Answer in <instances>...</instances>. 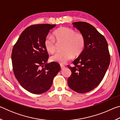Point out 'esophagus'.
I'll list each match as a JSON object with an SVG mask.
<instances>
[{"instance_id": "34e87169", "label": "esophagus", "mask_w": 120, "mask_h": 120, "mask_svg": "<svg viewBox=\"0 0 120 120\" xmlns=\"http://www.w3.org/2000/svg\"><path fill=\"white\" fill-rule=\"evenodd\" d=\"M60 67H61V69H64L65 68V66H64V65L61 64H60Z\"/></svg>"}]
</instances>
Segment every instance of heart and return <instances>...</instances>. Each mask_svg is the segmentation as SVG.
I'll return each instance as SVG.
<instances>
[{
	"label": "heart",
	"instance_id": "obj_1",
	"mask_svg": "<svg viewBox=\"0 0 120 120\" xmlns=\"http://www.w3.org/2000/svg\"><path fill=\"white\" fill-rule=\"evenodd\" d=\"M54 38L48 36L44 41L46 50L53 53L56 50V42H64L62 51L58 52L51 57L52 61L64 64L73 57H77L84 51L86 44L84 35L81 33H77L75 30L67 27H61L53 33Z\"/></svg>",
	"mask_w": 120,
	"mask_h": 120
}]
</instances>
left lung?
<instances>
[{"instance_id": "8db88e82", "label": "left lung", "mask_w": 120, "mask_h": 120, "mask_svg": "<svg viewBox=\"0 0 120 120\" xmlns=\"http://www.w3.org/2000/svg\"><path fill=\"white\" fill-rule=\"evenodd\" d=\"M74 26L84 35V51L69 67L71 75L68 79L69 87L78 93L93 90L103 80L110 63L108 44L104 36L86 22H76Z\"/></svg>"}]
</instances>
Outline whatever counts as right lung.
Segmentation results:
<instances>
[{
	"mask_svg": "<svg viewBox=\"0 0 120 120\" xmlns=\"http://www.w3.org/2000/svg\"><path fill=\"white\" fill-rule=\"evenodd\" d=\"M56 26L36 24L27 27L12 50V64L16 78L24 89L33 94L48 91L61 69L58 63L48 64L49 54L44 46L49 32Z\"/></svg>",
	"mask_w": 120,
	"mask_h": 120,
	"instance_id": "right-lung-1",
	"label": "right lung"
}]
</instances>
